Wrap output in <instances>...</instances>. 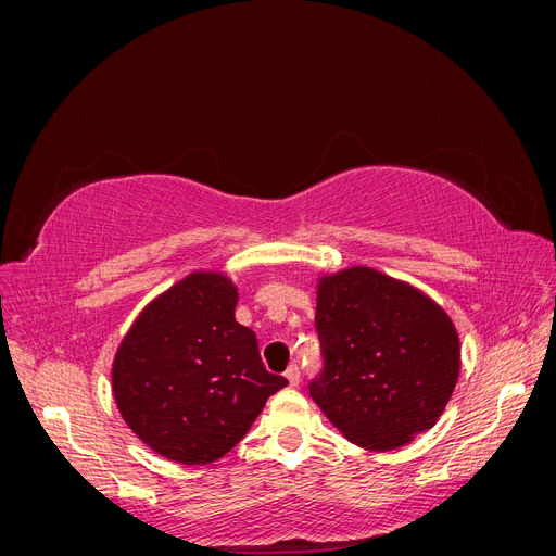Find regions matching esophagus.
Instances as JSON below:
<instances>
[{"instance_id":"obj_1","label":"esophagus","mask_w":556,"mask_h":556,"mask_svg":"<svg viewBox=\"0 0 556 556\" xmlns=\"http://www.w3.org/2000/svg\"><path fill=\"white\" fill-rule=\"evenodd\" d=\"M285 378H288V382L292 384V387H296L299 384V380H301V374H299V366L296 364H292L288 371H285Z\"/></svg>"}]
</instances>
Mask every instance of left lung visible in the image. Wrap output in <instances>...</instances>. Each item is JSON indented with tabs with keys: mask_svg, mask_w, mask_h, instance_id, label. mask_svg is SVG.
<instances>
[{
	"mask_svg": "<svg viewBox=\"0 0 556 556\" xmlns=\"http://www.w3.org/2000/svg\"><path fill=\"white\" fill-rule=\"evenodd\" d=\"M315 329L325 366L311 396L348 441L396 450L439 422L462 348L433 299L371 266H350L319 278Z\"/></svg>",
	"mask_w": 556,
	"mask_h": 556,
	"instance_id": "1",
	"label": "left lung"
}]
</instances>
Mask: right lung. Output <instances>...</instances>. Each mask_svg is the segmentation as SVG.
<instances>
[{
  "label": "right lung",
  "instance_id": "add662e5",
  "mask_svg": "<svg viewBox=\"0 0 556 556\" xmlns=\"http://www.w3.org/2000/svg\"><path fill=\"white\" fill-rule=\"evenodd\" d=\"M239 290L194 271L155 296L117 345L111 384L127 427L162 457L204 466L237 445L288 380L233 317Z\"/></svg>",
  "mask_w": 556,
  "mask_h": 556
}]
</instances>
